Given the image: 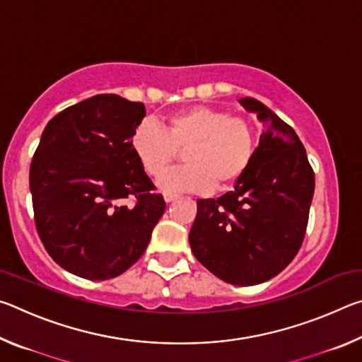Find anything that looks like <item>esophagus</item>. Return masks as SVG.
<instances>
[{"mask_svg": "<svg viewBox=\"0 0 362 362\" xmlns=\"http://www.w3.org/2000/svg\"><path fill=\"white\" fill-rule=\"evenodd\" d=\"M163 196H164V201H166V203H173L174 199L179 198V194H175V193H164Z\"/></svg>", "mask_w": 362, "mask_h": 362, "instance_id": "1", "label": "esophagus"}]
</instances>
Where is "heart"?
I'll return each mask as SVG.
<instances>
[{
  "instance_id": "heart-1",
  "label": "heart",
  "mask_w": 362,
  "mask_h": 362,
  "mask_svg": "<svg viewBox=\"0 0 362 362\" xmlns=\"http://www.w3.org/2000/svg\"><path fill=\"white\" fill-rule=\"evenodd\" d=\"M140 166L159 177L185 151L187 166L169 170L158 182L163 192L206 193L212 187L236 185L259 151V132L252 119L222 108L194 105L166 118V129L142 121L131 137Z\"/></svg>"
}]
</instances>
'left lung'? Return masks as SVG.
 Masks as SVG:
<instances>
[{
	"label": "left lung",
	"instance_id": "8db88e82",
	"mask_svg": "<svg viewBox=\"0 0 362 362\" xmlns=\"http://www.w3.org/2000/svg\"><path fill=\"white\" fill-rule=\"evenodd\" d=\"M265 122L259 151L233 192L198 199L189 246L225 283L254 286L276 276L302 246L315 173L292 127L255 99H241Z\"/></svg>",
	"mask_w": 362,
	"mask_h": 362
}]
</instances>
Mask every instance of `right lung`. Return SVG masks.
<instances>
[{"label":"right lung","instance_id":"1","mask_svg":"<svg viewBox=\"0 0 362 362\" xmlns=\"http://www.w3.org/2000/svg\"><path fill=\"white\" fill-rule=\"evenodd\" d=\"M142 102L99 94L65 108L42 131L30 164L35 225L52 260L76 276H119L148 246L166 209L131 137ZM134 196V206L122 201Z\"/></svg>","mask_w":362,"mask_h":362}]
</instances>
